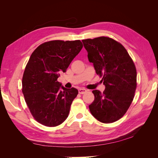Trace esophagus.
Returning <instances> with one entry per match:
<instances>
[{
	"label": "esophagus",
	"mask_w": 158,
	"mask_h": 158,
	"mask_svg": "<svg viewBox=\"0 0 158 158\" xmlns=\"http://www.w3.org/2000/svg\"><path fill=\"white\" fill-rule=\"evenodd\" d=\"M86 92H87V90L85 89H84V88H80V89H78V92H79V94H85Z\"/></svg>",
	"instance_id": "obj_1"
}]
</instances>
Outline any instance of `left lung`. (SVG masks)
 Returning a JSON list of instances; mask_svg holds the SVG:
<instances>
[{"label": "left lung", "instance_id": "1", "mask_svg": "<svg viewBox=\"0 0 158 158\" xmlns=\"http://www.w3.org/2000/svg\"><path fill=\"white\" fill-rule=\"evenodd\" d=\"M95 73L102 76L104 92L93 90L94 101L89 106L99 121L111 123L121 118L132 102L136 88V70L121 44L107 37L82 41Z\"/></svg>", "mask_w": 158, "mask_h": 158}]
</instances>
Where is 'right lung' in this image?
Masks as SVG:
<instances>
[{
    "mask_svg": "<svg viewBox=\"0 0 158 158\" xmlns=\"http://www.w3.org/2000/svg\"><path fill=\"white\" fill-rule=\"evenodd\" d=\"M83 45L80 40H55L37 47L26 66L22 92L35 120L47 127H56L68 117L77 89L64 88L57 81L65 73Z\"/></svg>",
    "mask_w": 158,
    "mask_h": 158,
    "instance_id": "obj_1",
    "label": "right lung"
}]
</instances>
